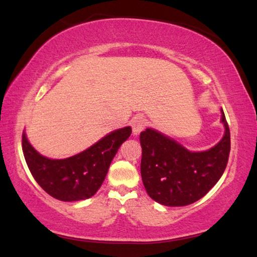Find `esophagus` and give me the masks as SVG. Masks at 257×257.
<instances>
[{"label": "esophagus", "mask_w": 257, "mask_h": 257, "mask_svg": "<svg viewBox=\"0 0 257 257\" xmlns=\"http://www.w3.org/2000/svg\"><path fill=\"white\" fill-rule=\"evenodd\" d=\"M147 125V120L143 116H136L133 120V133L134 135H139Z\"/></svg>", "instance_id": "esophagus-1"}]
</instances>
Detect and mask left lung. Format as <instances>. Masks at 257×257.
I'll list each match as a JSON object with an SVG mask.
<instances>
[{"label":"left lung","mask_w":257,"mask_h":257,"mask_svg":"<svg viewBox=\"0 0 257 257\" xmlns=\"http://www.w3.org/2000/svg\"><path fill=\"white\" fill-rule=\"evenodd\" d=\"M225 133L219 144L205 152H189L153 129L141 133V173L152 199L165 206H185L205 196L227 168L230 130L222 111Z\"/></svg>","instance_id":"obj_1"}]
</instances>
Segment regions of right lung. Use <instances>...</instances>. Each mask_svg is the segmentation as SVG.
I'll use <instances>...</instances> for the list:
<instances>
[{
  "label": "right lung",
  "mask_w": 257,
  "mask_h": 257,
  "mask_svg": "<svg viewBox=\"0 0 257 257\" xmlns=\"http://www.w3.org/2000/svg\"><path fill=\"white\" fill-rule=\"evenodd\" d=\"M130 135V127L118 129L79 154L51 160L35 151L23 133V151L34 179L47 194L64 202L80 201L99 189L111 161Z\"/></svg>",
  "instance_id": "add662e5"
}]
</instances>
